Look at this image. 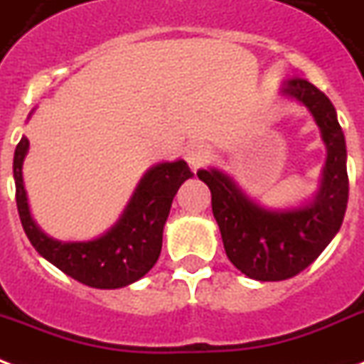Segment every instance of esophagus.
Masks as SVG:
<instances>
[{"mask_svg":"<svg viewBox=\"0 0 364 364\" xmlns=\"http://www.w3.org/2000/svg\"><path fill=\"white\" fill-rule=\"evenodd\" d=\"M210 150L204 144H191L187 146V161H189L193 168H198V166H203L206 158H208Z\"/></svg>","mask_w":364,"mask_h":364,"instance_id":"obj_1","label":"esophagus"}]
</instances>
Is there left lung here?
Here are the masks:
<instances>
[{"label":"left lung","mask_w":364,"mask_h":364,"mask_svg":"<svg viewBox=\"0 0 364 364\" xmlns=\"http://www.w3.org/2000/svg\"><path fill=\"white\" fill-rule=\"evenodd\" d=\"M282 92L309 109L326 144L316 195L293 208H266L245 195L222 169H198L212 193L223 249L237 270L258 282H282L311 266L340 231L347 208L346 136L324 92L305 79L285 80Z\"/></svg>","instance_id":"8db88e82"}]
</instances>
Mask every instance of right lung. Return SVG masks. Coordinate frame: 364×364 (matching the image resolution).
Here are the masks:
<instances>
[{"mask_svg": "<svg viewBox=\"0 0 364 364\" xmlns=\"http://www.w3.org/2000/svg\"><path fill=\"white\" fill-rule=\"evenodd\" d=\"M26 152L28 139L23 136L13 158L15 196L24 233L38 255L73 279L96 289H119L146 276L160 257L164 225L173 196L183 183L193 177L187 161H161L148 169L127 208L106 233L90 241H59L46 235L31 214L23 181Z\"/></svg>", "mask_w": 364, "mask_h": 364, "instance_id": "right-lung-1", "label": "right lung"}]
</instances>
